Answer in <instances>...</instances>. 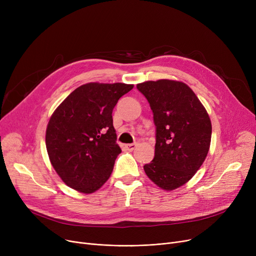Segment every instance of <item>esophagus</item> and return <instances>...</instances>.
<instances>
[{"mask_svg": "<svg viewBox=\"0 0 256 256\" xmlns=\"http://www.w3.org/2000/svg\"><path fill=\"white\" fill-rule=\"evenodd\" d=\"M137 147V144L136 143H132V144H126V148L128 150H130V152H132L134 150H135Z\"/></svg>", "mask_w": 256, "mask_h": 256, "instance_id": "34e87169", "label": "esophagus"}]
</instances>
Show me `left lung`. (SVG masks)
Listing matches in <instances>:
<instances>
[{"label":"left lung","instance_id":"1","mask_svg":"<svg viewBox=\"0 0 256 256\" xmlns=\"http://www.w3.org/2000/svg\"><path fill=\"white\" fill-rule=\"evenodd\" d=\"M137 89L148 100L156 126L154 158L144 171L160 189H178L194 176L208 156L210 116L193 90L178 80H147Z\"/></svg>","mask_w":256,"mask_h":256}]
</instances>
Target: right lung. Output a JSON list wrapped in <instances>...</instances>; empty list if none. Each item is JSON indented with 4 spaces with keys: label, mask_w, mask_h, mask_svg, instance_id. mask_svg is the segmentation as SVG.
<instances>
[{
    "label": "right lung",
    "mask_w": 256,
    "mask_h": 256,
    "mask_svg": "<svg viewBox=\"0 0 256 256\" xmlns=\"http://www.w3.org/2000/svg\"><path fill=\"white\" fill-rule=\"evenodd\" d=\"M134 85L88 83L78 87L52 113L46 132L50 164L61 180L85 194L98 190L121 152L112 112Z\"/></svg>",
    "instance_id": "right-lung-1"
}]
</instances>
